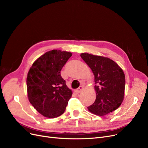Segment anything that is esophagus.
I'll list each match as a JSON object with an SVG mask.
<instances>
[{"label":"esophagus","mask_w":148,"mask_h":148,"mask_svg":"<svg viewBox=\"0 0 148 148\" xmlns=\"http://www.w3.org/2000/svg\"><path fill=\"white\" fill-rule=\"evenodd\" d=\"M83 90V86H80L79 87V88H77V90H75V92H77V93H80V92Z\"/></svg>","instance_id":"34e87169"}]
</instances>
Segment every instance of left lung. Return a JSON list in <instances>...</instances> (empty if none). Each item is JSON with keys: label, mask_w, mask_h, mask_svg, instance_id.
Listing matches in <instances>:
<instances>
[{"label": "left lung", "mask_w": 148, "mask_h": 148, "mask_svg": "<svg viewBox=\"0 0 148 148\" xmlns=\"http://www.w3.org/2000/svg\"><path fill=\"white\" fill-rule=\"evenodd\" d=\"M80 57L88 65L95 75L96 98L88 107L95 114L103 116L115 110L123 101L125 75L123 69L112 60L87 53Z\"/></svg>", "instance_id": "left-lung-1"}]
</instances>
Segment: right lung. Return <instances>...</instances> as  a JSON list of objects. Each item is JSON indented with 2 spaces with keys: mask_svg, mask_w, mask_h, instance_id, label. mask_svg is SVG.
Masks as SVG:
<instances>
[{
  "mask_svg": "<svg viewBox=\"0 0 148 148\" xmlns=\"http://www.w3.org/2000/svg\"><path fill=\"white\" fill-rule=\"evenodd\" d=\"M72 56L69 52L52 50L33 63L27 77L31 104L44 116L54 118L62 114L73 92L66 85L60 71Z\"/></svg>",
  "mask_w": 148,
  "mask_h": 148,
  "instance_id": "add662e5",
  "label": "right lung"
}]
</instances>
